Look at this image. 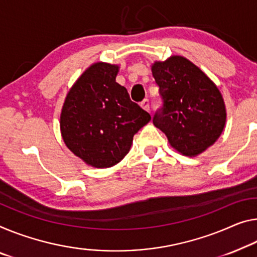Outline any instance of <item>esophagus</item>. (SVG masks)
I'll use <instances>...</instances> for the list:
<instances>
[{
	"label": "esophagus",
	"instance_id": "34e87169",
	"mask_svg": "<svg viewBox=\"0 0 257 257\" xmlns=\"http://www.w3.org/2000/svg\"><path fill=\"white\" fill-rule=\"evenodd\" d=\"M140 105H141L142 109L146 110V111H149V100H148V98H145V100L141 102Z\"/></svg>",
	"mask_w": 257,
	"mask_h": 257
}]
</instances>
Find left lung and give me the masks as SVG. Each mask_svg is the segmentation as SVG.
<instances>
[{
    "instance_id": "8db88e82",
    "label": "left lung",
    "mask_w": 257,
    "mask_h": 257,
    "mask_svg": "<svg viewBox=\"0 0 257 257\" xmlns=\"http://www.w3.org/2000/svg\"><path fill=\"white\" fill-rule=\"evenodd\" d=\"M163 108L153 123L181 155L195 157L215 144L226 123L224 98L214 81L186 57L152 64Z\"/></svg>"
}]
</instances>
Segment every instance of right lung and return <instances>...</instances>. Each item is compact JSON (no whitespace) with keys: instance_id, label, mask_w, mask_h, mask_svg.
I'll return each instance as SVG.
<instances>
[{"instance_id":"right-lung-1","label":"right lung","mask_w":257,"mask_h":257,"mask_svg":"<svg viewBox=\"0 0 257 257\" xmlns=\"http://www.w3.org/2000/svg\"><path fill=\"white\" fill-rule=\"evenodd\" d=\"M119 65L96 62L66 94L60 128L71 152L93 168L106 169L124 159L133 137L151 115L116 82Z\"/></svg>"}]
</instances>
